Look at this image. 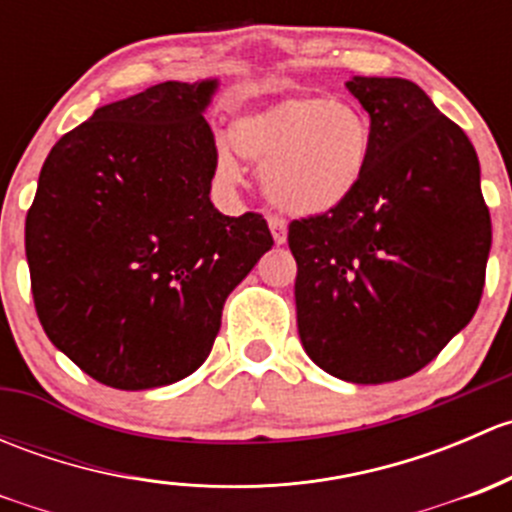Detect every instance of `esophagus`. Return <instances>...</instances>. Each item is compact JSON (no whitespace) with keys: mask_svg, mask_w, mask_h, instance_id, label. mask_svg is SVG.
Listing matches in <instances>:
<instances>
[{"mask_svg":"<svg viewBox=\"0 0 512 512\" xmlns=\"http://www.w3.org/2000/svg\"><path fill=\"white\" fill-rule=\"evenodd\" d=\"M270 230H272V237H275L277 245H285L287 242V220L285 218H277V215H270Z\"/></svg>","mask_w":512,"mask_h":512,"instance_id":"34e87169","label":"esophagus"}]
</instances>
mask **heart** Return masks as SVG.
<instances>
[{
    "label": "heart",
    "mask_w": 512,
    "mask_h": 512,
    "mask_svg": "<svg viewBox=\"0 0 512 512\" xmlns=\"http://www.w3.org/2000/svg\"><path fill=\"white\" fill-rule=\"evenodd\" d=\"M230 146L218 143L215 168L240 178L237 156L262 168L277 208L324 215L347 203L369 168L374 131L359 106L324 96H287L230 123Z\"/></svg>",
    "instance_id": "heart-1"
}]
</instances>
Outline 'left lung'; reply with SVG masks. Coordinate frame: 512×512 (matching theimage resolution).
Returning <instances> with one entry per match:
<instances>
[{
    "label": "left lung",
    "instance_id": "1",
    "mask_svg": "<svg viewBox=\"0 0 512 512\" xmlns=\"http://www.w3.org/2000/svg\"><path fill=\"white\" fill-rule=\"evenodd\" d=\"M369 168L337 210L289 223L309 359L352 384L416 374L476 314L490 252L480 163L414 81L354 76Z\"/></svg>",
    "mask_w": 512,
    "mask_h": 512
}]
</instances>
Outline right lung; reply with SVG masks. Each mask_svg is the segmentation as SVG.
<instances>
[{
	"label": "right lung",
	"mask_w": 512,
	"mask_h": 512,
	"mask_svg": "<svg viewBox=\"0 0 512 512\" xmlns=\"http://www.w3.org/2000/svg\"><path fill=\"white\" fill-rule=\"evenodd\" d=\"M218 81H165L96 108L46 156L27 213L36 317L81 371L123 391L193 374L232 292L275 245L260 213L210 200Z\"/></svg>",
	"instance_id": "obj_1"
}]
</instances>
